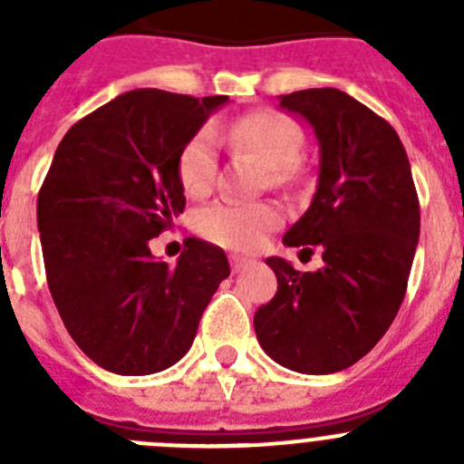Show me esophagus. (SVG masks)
<instances>
[{
	"mask_svg": "<svg viewBox=\"0 0 464 464\" xmlns=\"http://www.w3.org/2000/svg\"><path fill=\"white\" fill-rule=\"evenodd\" d=\"M248 262L251 260H246V257H241V256H229V265H232V272L235 274H239L241 269L248 267Z\"/></svg>",
	"mask_w": 464,
	"mask_h": 464,
	"instance_id": "34e87169",
	"label": "esophagus"
}]
</instances>
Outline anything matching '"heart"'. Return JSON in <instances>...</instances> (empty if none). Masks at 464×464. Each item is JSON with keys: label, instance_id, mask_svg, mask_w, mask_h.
Wrapping results in <instances>:
<instances>
[{"label": "heart", "instance_id": "heart-1", "mask_svg": "<svg viewBox=\"0 0 464 464\" xmlns=\"http://www.w3.org/2000/svg\"><path fill=\"white\" fill-rule=\"evenodd\" d=\"M232 146L256 155L269 167L274 183H288L297 174L295 160L302 150V130L278 111L260 109L237 118L227 127ZM218 171L216 132L211 127L197 130L179 150L176 174L183 190L192 197H202L211 190ZM281 223V208L272 202H237L220 199L197 213V229L207 239L237 251H253L265 237Z\"/></svg>", "mask_w": 464, "mask_h": 464}]
</instances>
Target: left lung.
Segmentation results:
<instances>
[{
  "label": "left lung",
  "instance_id": "1",
  "mask_svg": "<svg viewBox=\"0 0 464 464\" xmlns=\"http://www.w3.org/2000/svg\"><path fill=\"white\" fill-rule=\"evenodd\" d=\"M314 127L321 171L314 202L285 246H321L318 272L267 257L278 290L256 311L265 353L299 374H334L358 362L395 321L420 235L407 150L374 111L337 88L281 94ZM311 251V248H306Z\"/></svg>",
  "mask_w": 464,
  "mask_h": 464
}]
</instances>
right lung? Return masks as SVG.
Instances as JSON below:
<instances>
[{"label": "right lung", "mask_w": 464, "mask_h": 464, "mask_svg": "<svg viewBox=\"0 0 464 464\" xmlns=\"http://www.w3.org/2000/svg\"><path fill=\"white\" fill-rule=\"evenodd\" d=\"M225 102L122 92L72 125L44 179L36 223L53 302L76 346L113 374L179 362L229 276L223 248L202 239H188L176 267L149 246L186 208L179 150Z\"/></svg>", "instance_id": "add662e5"}]
</instances>
